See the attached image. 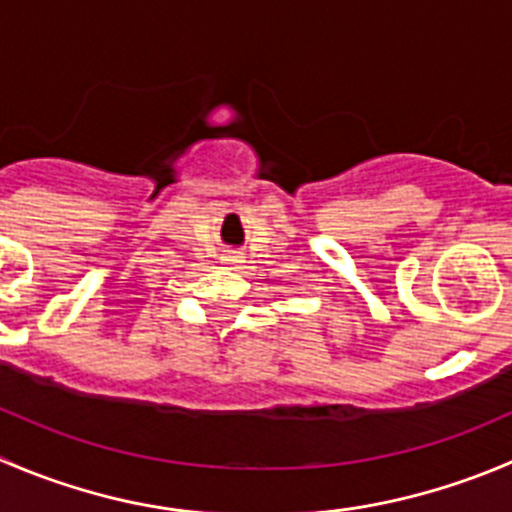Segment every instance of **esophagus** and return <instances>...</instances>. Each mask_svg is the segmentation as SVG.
I'll return each mask as SVG.
<instances>
[{"mask_svg": "<svg viewBox=\"0 0 512 512\" xmlns=\"http://www.w3.org/2000/svg\"><path fill=\"white\" fill-rule=\"evenodd\" d=\"M225 262H227V265H235V262H240V260H235V257H227Z\"/></svg>", "mask_w": 512, "mask_h": 512, "instance_id": "obj_1", "label": "esophagus"}]
</instances>
